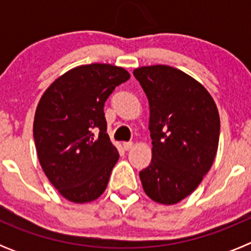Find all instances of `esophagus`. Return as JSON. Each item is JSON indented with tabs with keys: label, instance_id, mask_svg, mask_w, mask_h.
Here are the masks:
<instances>
[{
	"label": "esophagus",
	"instance_id": "1",
	"mask_svg": "<svg viewBox=\"0 0 251 251\" xmlns=\"http://www.w3.org/2000/svg\"><path fill=\"white\" fill-rule=\"evenodd\" d=\"M132 147H133L132 142H124V143H123V148L126 151H129Z\"/></svg>",
	"mask_w": 251,
	"mask_h": 251
}]
</instances>
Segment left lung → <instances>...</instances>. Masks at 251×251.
<instances>
[{"label":"left lung","mask_w":251,"mask_h":251,"mask_svg":"<svg viewBox=\"0 0 251 251\" xmlns=\"http://www.w3.org/2000/svg\"><path fill=\"white\" fill-rule=\"evenodd\" d=\"M150 104L152 159L139 172L146 195L175 205L191 195L211 168L220 137V117L201 83L178 69H134Z\"/></svg>","instance_id":"left-lung-1"}]
</instances>
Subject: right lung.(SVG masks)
Segmentation results:
<instances>
[{
    "label": "right lung",
    "mask_w": 251,
    "mask_h": 251,
    "mask_svg": "<svg viewBox=\"0 0 251 251\" xmlns=\"http://www.w3.org/2000/svg\"><path fill=\"white\" fill-rule=\"evenodd\" d=\"M129 77L121 66L80 65L60 75L40 98L34 118L37 158L66 200L92 202L105 191L119 153L106 133L104 103Z\"/></svg>",
    "instance_id": "obj_1"
}]
</instances>
